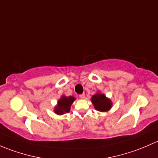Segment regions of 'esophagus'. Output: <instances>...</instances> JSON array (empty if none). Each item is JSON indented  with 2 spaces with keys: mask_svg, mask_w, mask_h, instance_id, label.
Returning <instances> with one entry per match:
<instances>
[{
  "mask_svg": "<svg viewBox=\"0 0 158 158\" xmlns=\"http://www.w3.org/2000/svg\"><path fill=\"white\" fill-rule=\"evenodd\" d=\"M79 97H80V98H81V99H84V98H85V94H80Z\"/></svg>",
  "mask_w": 158,
  "mask_h": 158,
  "instance_id": "1",
  "label": "esophagus"
}]
</instances>
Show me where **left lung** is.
<instances>
[{
  "mask_svg": "<svg viewBox=\"0 0 158 158\" xmlns=\"http://www.w3.org/2000/svg\"><path fill=\"white\" fill-rule=\"evenodd\" d=\"M91 101L94 105L96 110L100 112L108 111L112 106V103L110 100L106 98L105 95L100 94V93L93 96Z\"/></svg>",
  "mask_w": 158,
  "mask_h": 158,
  "instance_id": "left-lung-1",
  "label": "left lung"
}]
</instances>
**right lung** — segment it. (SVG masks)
I'll return each mask as SVG.
<instances>
[{
  "label": "right lung",
  "mask_w": 158,
  "mask_h": 158,
  "mask_svg": "<svg viewBox=\"0 0 158 158\" xmlns=\"http://www.w3.org/2000/svg\"><path fill=\"white\" fill-rule=\"evenodd\" d=\"M75 98L73 97H61L58 100V105L55 109V113L58 115H62L70 111V106H71Z\"/></svg>",
  "instance_id": "add662e5"
}]
</instances>
